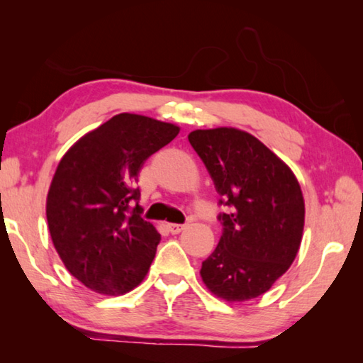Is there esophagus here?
I'll return each mask as SVG.
<instances>
[{"mask_svg": "<svg viewBox=\"0 0 363 363\" xmlns=\"http://www.w3.org/2000/svg\"><path fill=\"white\" fill-rule=\"evenodd\" d=\"M184 228H186V225H176V223H172V225H168V230L172 234H179Z\"/></svg>", "mask_w": 363, "mask_h": 363, "instance_id": "esophagus-1", "label": "esophagus"}]
</instances>
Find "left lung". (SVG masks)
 <instances>
[{
  "mask_svg": "<svg viewBox=\"0 0 363 363\" xmlns=\"http://www.w3.org/2000/svg\"><path fill=\"white\" fill-rule=\"evenodd\" d=\"M189 142L229 207L218 217L217 248L203 262V282L228 303L264 295L290 268L303 240L306 207L296 176L240 129H196Z\"/></svg>",
  "mask_w": 363,
  "mask_h": 363,
  "instance_id": "8db88e82",
  "label": "left lung"
}]
</instances>
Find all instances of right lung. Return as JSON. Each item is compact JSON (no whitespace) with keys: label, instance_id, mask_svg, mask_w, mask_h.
<instances>
[{"label":"right lung","instance_id":"add662e5","mask_svg":"<svg viewBox=\"0 0 363 363\" xmlns=\"http://www.w3.org/2000/svg\"><path fill=\"white\" fill-rule=\"evenodd\" d=\"M177 134L172 123L125 112L82 135L60 159L46 220L60 260L87 289L120 296L145 279L160 234L140 217L133 184L143 162Z\"/></svg>","mask_w":363,"mask_h":363}]
</instances>
